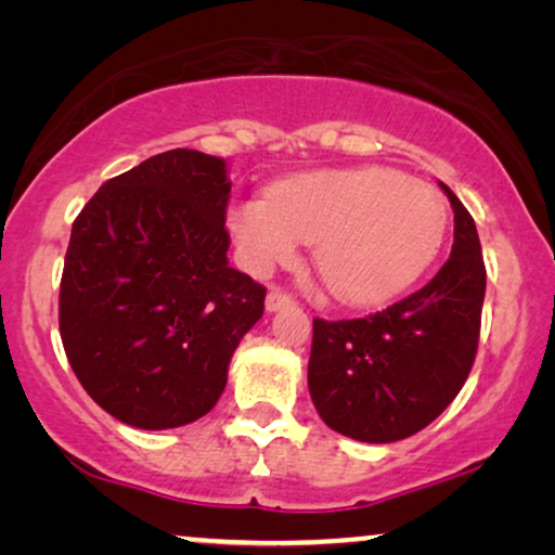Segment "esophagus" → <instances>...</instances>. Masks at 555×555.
Instances as JSON below:
<instances>
[{"mask_svg": "<svg viewBox=\"0 0 555 555\" xmlns=\"http://www.w3.org/2000/svg\"><path fill=\"white\" fill-rule=\"evenodd\" d=\"M283 306H293L291 295H287L285 291H280V287H270L268 298H264V308L272 313V310H280Z\"/></svg>", "mask_w": 555, "mask_h": 555, "instance_id": "esophagus-1", "label": "esophagus"}]
</instances>
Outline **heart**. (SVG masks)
Listing matches in <instances>:
<instances>
[{
  "instance_id": "1",
  "label": "heart",
  "mask_w": 555,
  "mask_h": 555,
  "mask_svg": "<svg viewBox=\"0 0 555 555\" xmlns=\"http://www.w3.org/2000/svg\"><path fill=\"white\" fill-rule=\"evenodd\" d=\"M435 186L389 166L321 169L278 181L232 204L227 222L253 275H268L313 247L323 285L348 306H378L435 262L447 234Z\"/></svg>"
}]
</instances>
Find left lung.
I'll return each instance as SVG.
<instances>
[{
	"label": "left lung",
	"mask_w": 555,
	"mask_h": 555,
	"mask_svg": "<svg viewBox=\"0 0 555 555\" xmlns=\"http://www.w3.org/2000/svg\"><path fill=\"white\" fill-rule=\"evenodd\" d=\"M452 255L422 291L353 321H313L310 399L321 420L359 442L412 437L452 404L480 340L485 262L475 219L450 186Z\"/></svg>",
	"instance_id": "1"
}]
</instances>
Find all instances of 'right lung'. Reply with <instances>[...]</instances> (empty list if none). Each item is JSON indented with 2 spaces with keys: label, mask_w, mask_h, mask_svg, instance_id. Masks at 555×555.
I'll use <instances>...</instances> for the list:
<instances>
[{
  "label": "right lung",
  "mask_w": 555,
  "mask_h": 555,
  "mask_svg": "<svg viewBox=\"0 0 555 555\" xmlns=\"http://www.w3.org/2000/svg\"><path fill=\"white\" fill-rule=\"evenodd\" d=\"M224 158L173 149L105 181L73 222L60 338L98 406L139 429L196 422L222 397L264 287L230 268Z\"/></svg>",
  "instance_id": "add662e5"
}]
</instances>
